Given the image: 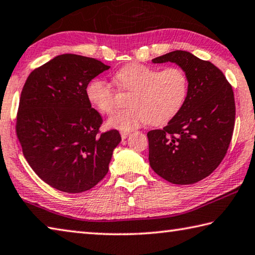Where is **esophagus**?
I'll return each instance as SVG.
<instances>
[{
    "label": "esophagus",
    "instance_id": "obj_1",
    "mask_svg": "<svg viewBox=\"0 0 255 255\" xmlns=\"http://www.w3.org/2000/svg\"><path fill=\"white\" fill-rule=\"evenodd\" d=\"M129 133H130V131H126V130L120 131V135H122V138H123V139H126V138L129 136Z\"/></svg>",
    "mask_w": 255,
    "mask_h": 255
}]
</instances>
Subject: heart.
<instances>
[{"label": "heart", "instance_id": "obj_1", "mask_svg": "<svg viewBox=\"0 0 255 255\" xmlns=\"http://www.w3.org/2000/svg\"><path fill=\"white\" fill-rule=\"evenodd\" d=\"M120 90L131 92L128 105L109 118V126L131 130L143 124L168 123L182 109L188 92V78L179 67H158L130 63L115 73ZM87 98L101 113H113L117 92L109 82L94 79L86 88Z\"/></svg>", "mask_w": 255, "mask_h": 255}]
</instances>
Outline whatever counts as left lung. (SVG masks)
<instances>
[{"label":"left lung","instance_id":"8db88e82","mask_svg":"<svg viewBox=\"0 0 255 255\" xmlns=\"http://www.w3.org/2000/svg\"><path fill=\"white\" fill-rule=\"evenodd\" d=\"M174 62L186 72L188 92L166 127L148 131L149 165L169 183L189 185L207 177L229 149L235 123L232 86L219 68L187 51L151 60Z\"/></svg>","mask_w":255,"mask_h":255}]
</instances>
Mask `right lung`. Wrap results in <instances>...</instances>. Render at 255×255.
Instances as JSON below:
<instances>
[{
  "label": "right lung",
  "mask_w": 255,
  "mask_h": 255,
  "mask_svg": "<svg viewBox=\"0 0 255 255\" xmlns=\"http://www.w3.org/2000/svg\"><path fill=\"white\" fill-rule=\"evenodd\" d=\"M109 68L94 58L61 54L34 69L23 86L15 124L23 155L61 192L96 186L122 140L117 129L100 132L103 117L86 94L88 83Z\"/></svg>",
  "instance_id": "1"
}]
</instances>
